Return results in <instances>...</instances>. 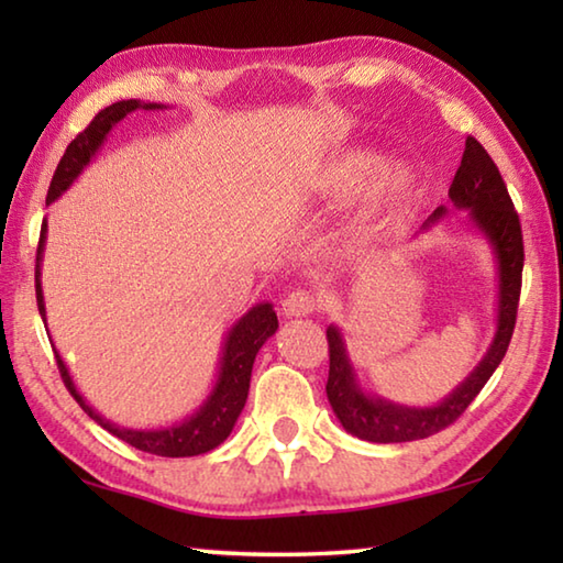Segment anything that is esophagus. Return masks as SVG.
<instances>
[{"label": "esophagus", "instance_id": "1", "mask_svg": "<svg viewBox=\"0 0 563 563\" xmlns=\"http://www.w3.org/2000/svg\"><path fill=\"white\" fill-rule=\"evenodd\" d=\"M320 295H316L312 290H292L285 295L283 300V312L288 318H300V316H310V312L320 310Z\"/></svg>", "mask_w": 563, "mask_h": 563}]
</instances>
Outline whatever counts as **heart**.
Wrapping results in <instances>:
<instances>
[{
	"label": "heart",
	"instance_id": "1",
	"mask_svg": "<svg viewBox=\"0 0 563 563\" xmlns=\"http://www.w3.org/2000/svg\"><path fill=\"white\" fill-rule=\"evenodd\" d=\"M379 168V156L367 154H352L347 158H342L340 164L332 166L325 176V184L335 190V194H352L367 184L369 178L377 174ZM417 186V176L409 168H393L387 170L383 184L377 188V198L385 203H397L405 201L407 196H412V190Z\"/></svg>",
	"mask_w": 563,
	"mask_h": 563
}]
</instances>
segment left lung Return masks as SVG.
I'll return each mask as SVG.
<instances>
[{
  "label": "left lung",
  "instance_id": "1",
  "mask_svg": "<svg viewBox=\"0 0 563 563\" xmlns=\"http://www.w3.org/2000/svg\"><path fill=\"white\" fill-rule=\"evenodd\" d=\"M450 198L456 208L470 211L472 223L487 235L492 251L497 255L499 271V308H497V332L482 357L474 373L454 389L450 397H444L434 407H405L387 402L377 395H365L357 385L355 369L350 365L345 342L335 325L328 328V350H330V375L325 393L332 405V412L338 415L340 424L350 434L360 440L393 444V442H412L424 440L442 432L444 427L460 419L466 407L474 402V397L482 393L487 379L499 367V362L507 355V347L517 325V308L521 292V271H523V241L521 223L514 211L507 184L499 174L497 164L487 154L479 141L466 136L462 164L456 168L454 180L450 186ZM446 211L437 208L424 228L440 221Z\"/></svg>",
  "mask_w": 563,
  "mask_h": 563
}]
</instances>
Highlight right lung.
I'll use <instances>...</instances> for the list:
<instances>
[{
    "label": "right lung",
    "instance_id": "right-lung-1",
    "mask_svg": "<svg viewBox=\"0 0 563 563\" xmlns=\"http://www.w3.org/2000/svg\"><path fill=\"white\" fill-rule=\"evenodd\" d=\"M136 109H164L161 103H141L136 99L117 101L111 107L101 109L91 123L76 136L69 146H66L59 166L54 170V178L49 184V194H46V203H54L66 188H69L76 176L89 166V161L97 156L99 146L107 139V133L117 126V123L126 117V113ZM44 238H46V221L42 223L40 233V247H36V268H34V283H36V305H40V316L46 325V308H44V292H42V253H44ZM278 330V316H275L271 302H261L245 312V316L235 322L228 332L221 369H218V379L213 393L208 395L206 402L196 409L194 415L184 422L174 427H164V430H126L103 419L99 412L84 402L79 389L74 387V379L66 369L59 352L54 350L56 367H59L62 379L71 397L79 402V407L87 412L93 422H99L103 430H109L113 437H119L131 446H136L141 452L156 454V456H196L216 450L218 444L228 440V434L233 432V424L241 409L245 407L247 387H251V373L253 362L263 342Z\"/></svg>",
    "mask_w": 563,
    "mask_h": 563
}]
</instances>
